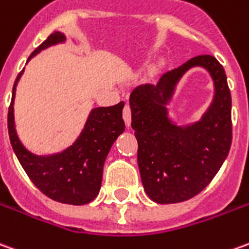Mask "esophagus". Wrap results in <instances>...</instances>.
I'll return each mask as SVG.
<instances>
[{
	"mask_svg": "<svg viewBox=\"0 0 249 249\" xmlns=\"http://www.w3.org/2000/svg\"><path fill=\"white\" fill-rule=\"evenodd\" d=\"M123 119H124L126 126H129L130 121H132V114H130V107L126 104L124 107V110H123Z\"/></svg>",
	"mask_w": 249,
	"mask_h": 249,
	"instance_id": "34e87169",
	"label": "esophagus"
}]
</instances>
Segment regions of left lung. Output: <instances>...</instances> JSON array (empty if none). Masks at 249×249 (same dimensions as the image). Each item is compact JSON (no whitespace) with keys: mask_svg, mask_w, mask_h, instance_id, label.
Masks as SVG:
<instances>
[{"mask_svg":"<svg viewBox=\"0 0 249 249\" xmlns=\"http://www.w3.org/2000/svg\"><path fill=\"white\" fill-rule=\"evenodd\" d=\"M196 65L211 72L215 100L201 122L182 128L168 119L165 105L178 78ZM129 104L147 196L158 203L196 197L218 173L232 144V98L224 67L212 55H198L164 72L156 85L137 86Z\"/></svg>","mask_w":249,"mask_h":249,"instance_id":"1","label":"left lung"}]
</instances>
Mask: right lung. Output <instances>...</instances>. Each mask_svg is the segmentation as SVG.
Masks as SVG:
<instances>
[{"mask_svg": "<svg viewBox=\"0 0 249 249\" xmlns=\"http://www.w3.org/2000/svg\"><path fill=\"white\" fill-rule=\"evenodd\" d=\"M63 40V34L53 32L31 53L29 59L46 47ZM22 71L16 78L8 110L10 144L17 159L32 183L47 197L69 205H85L91 202L100 191L104 163L109 149L120 133H123L125 129L123 120L124 102L121 101L113 107L93 109L81 136L70 148L63 151L62 154L36 156L24 148L15 129L13 100L16 86Z\"/></svg>", "mask_w": 249, "mask_h": 249, "instance_id": "add662e5", "label": "right lung"}]
</instances>
